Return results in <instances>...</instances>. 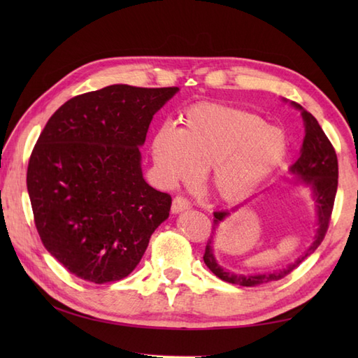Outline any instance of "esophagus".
Listing matches in <instances>:
<instances>
[{
	"label": "esophagus",
	"instance_id": "34e87169",
	"mask_svg": "<svg viewBox=\"0 0 358 358\" xmlns=\"http://www.w3.org/2000/svg\"><path fill=\"white\" fill-rule=\"evenodd\" d=\"M172 212L173 214H180V212L191 209V203H189L185 196H175L172 201Z\"/></svg>",
	"mask_w": 358,
	"mask_h": 358
}]
</instances>
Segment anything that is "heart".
<instances>
[{
	"instance_id": "b5f03b06",
	"label": "heart",
	"mask_w": 358,
	"mask_h": 358,
	"mask_svg": "<svg viewBox=\"0 0 358 358\" xmlns=\"http://www.w3.org/2000/svg\"><path fill=\"white\" fill-rule=\"evenodd\" d=\"M181 127L163 126L150 152L166 186L194 183L208 169L210 191L224 203L248 199L286 155V138L262 117L218 103H199L180 117Z\"/></svg>"
}]
</instances>
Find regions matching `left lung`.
<instances>
[{
  "mask_svg": "<svg viewBox=\"0 0 358 358\" xmlns=\"http://www.w3.org/2000/svg\"><path fill=\"white\" fill-rule=\"evenodd\" d=\"M295 109L301 112L303 121H305V138H303V146L300 150V157L296 162L289 167L295 181L300 185H305L310 192H313V199L315 201V210H317V232L315 237L310 243V246L300 258H296L294 263L286 266L285 269H280L277 272L269 273H255V275H243V273H232L229 271L223 269L222 266L217 263V258L214 255V235L218 224L231 214L229 210H218L214 212V224H212V235L208 240L206 250H204L203 260L206 263L208 268L215 273L218 278L232 285L240 286H258L269 283V281H275L286 277L289 272L294 271L305 258L310 254L315 252V249L320 246L323 241L326 231L331 222V214L334 208V200H336L337 194V185H338V162L337 154L334 150L328 136L324 135L323 129L318 124V121L314 118L313 113H309L301 108L300 104L291 101ZM243 206V204H241ZM240 206L234 208L232 210H237Z\"/></svg>",
  "mask_w": 358,
  "mask_h": 358,
  "instance_id": "obj_1",
  "label": "left lung"
}]
</instances>
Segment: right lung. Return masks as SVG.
<instances>
[{
    "label": "right lung",
    "instance_id": "1",
    "mask_svg": "<svg viewBox=\"0 0 358 358\" xmlns=\"http://www.w3.org/2000/svg\"><path fill=\"white\" fill-rule=\"evenodd\" d=\"M178 87L112 85L71 98L49 118L27 167L44 248L96 285L127 277L172 199L143 178L140 148Z\"/></svg>",
    "mask_w": 358,
    "mask_h": 358
}]
</instances>
